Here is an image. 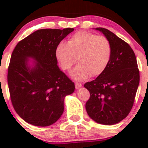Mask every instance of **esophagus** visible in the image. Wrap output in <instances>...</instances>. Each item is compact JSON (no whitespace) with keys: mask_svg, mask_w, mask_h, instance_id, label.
<instances>
[{"mask_svg":"<svg viewBox=\"0 0 148 148\" xmlns=\"http://www.w3.org/2000/svg\"><path fill=\"white\" fill-rule=\"evenodd\" d=\"M75 88L78 89V88H80V87H82V84H79V83H75Z\"/></svg>","mask_w":148,"mask_h":148,"instance_id":"obj_1","label":"esophagus"}]
</instances>
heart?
Segmentation results:
<instances>
[{"instance_id":"b5f03b06","label":"heart","mask_w":148,"mask_h":148,"mask_svg":"<svg viewBox=\"0 0 148 148\" xmlns=\"http://www.w3.org/2000/svg\"><path fill=\"white\" fill-rule=\"evenodd\" d=\"M112 54L110 40L104 36L84 31L78 32L67 44L61 42L56 49V57L64 70H70L76 60L79 62L71 73L72 78L82 81L100 75L105 70Z\"/></svg>"}]
</instances>
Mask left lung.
Here are the masks:
<instances>
[{
  "mask_svg": "<svg viewBox=\"0 0 148 148\" xmlns=\"http://www.w3.org/2000/svg\"><path fill=\"white\" fill-rule=\"evenodd\" d=\"M95 29L110 40L112 54L105 70L84 84L90 93L86 110L95 122L112 125L126 118L131 110L139 84V71L135 53L127 43L107 29Z\"/></svg>",
  "mask_w": 148,
  "mask_h": 148,
  "instance_id": "obj_1",
  "label": "left lung"
}]
</instances>
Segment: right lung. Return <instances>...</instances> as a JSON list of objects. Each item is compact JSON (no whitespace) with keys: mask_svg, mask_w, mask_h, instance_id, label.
Listing matches in <instances>:
<instances>
[{"mask_svg":"<svg viewBox=\"0 0 148 148\" xmlns=\"http://www.w3.org/2000/svg\"><path fill=\"white\" fill-rule=\"evenodd\" d=\"M73 30H37L19 41L12 53L7 75L10 98L16 113L29 124L47 127L56 122L64 112L65 97L75 90L56 57L58 44Z\"/></svg>","mask_w":148,"mask_h":148,"instance_id":"1","label":"right lung"}]
</instances>
